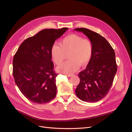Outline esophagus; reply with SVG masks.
Here are the masks:
<instances>
[{
    "label": "esophagus",
    "instance_id": "34e87169",
    "mask_svg": "<svg viewBox=\"0 0 132 132\" xmlns=\"http://www.w3.org/2000/svg\"><path fill=\"white\" fill-rule=\"evenodd\" d=\"M65 75L67 76V77H71L73 74H65Z\"/></svg>",
    "mask_w": 132,
    "mask_h": 132
}]
</instances>
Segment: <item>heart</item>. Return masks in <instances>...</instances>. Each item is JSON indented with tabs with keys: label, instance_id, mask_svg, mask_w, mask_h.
I'll list each match as a JSON object with an SVG mask.
<instances>
[{
	"label": "heart",
	"instance_id": "heart-1",
	"mask_svg": "<svg viewBox=\"0 0 132 132\" xmlns=\"http://www.w3.org/2000/svg\"><path fill=\"white\" fill-rule=\"evenodd\" d=\"M60 46L54 44L51 55L54 63L59 65L68 55L69 60L57 68L60 72L70 74L77 71L80 66L87 65L92 59L93 46L92 42L77 34H70L62 39Z\"/></svg>",
	"mask_w": 132,
	"mask_h": 132
}]
</instances>
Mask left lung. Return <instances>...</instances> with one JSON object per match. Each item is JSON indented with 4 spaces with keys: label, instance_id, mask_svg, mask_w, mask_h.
<instances>
[{
    "label": "left lung",
    "instance_id": "1",
    "mask_svg": "<svg viewBox=\"0 0 132 132\" xmlns=\"http://www.w3.org/2000/svg\"><path fill=\"white\" fill-rule=\"evenodd\" d=\"M74 30L86 35L93 46L92 59L85 70L79 74L80 81L75 94L82 101L98 102L105 97L112 85L117 71L115 52L99 34L85 28Z\"/></svg>",
    "mask_w": 132,
    "mask_h": 132
}]
</instances>
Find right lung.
<instances>
[{"label":"right lung","mask_w":132,"mask_h":132,"mask_svg":"<svg viewBox=\"0 0 132 132\" xmlns=\"http://www.w3.org/2000/svg\"><path fill=\"white\" fill-rule=\"evenodd\" d=\"M68 29H46L25 39L13 58V75L20 92L30 102L44 104L56 95L57 76L51 49Z\"/></svg>","instance_id":"obj_1"}]
</instances>
